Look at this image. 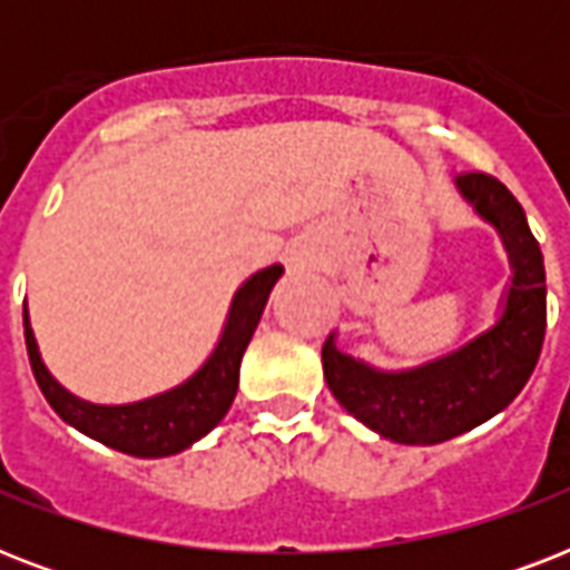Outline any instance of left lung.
I'll use <instances>...</instances> for the list:
<instances>
[{"label":"left lung","mask_w":570,"mask_h":570,"mask_svg":"<svg viewBox=\"0 0 570 570\" xmlns=\"http://www.w3.org/2000/svg\"><path fill=\"white\" fill-rule=\"evenodd\" d=\"M455 186L488 224H494L509 250L514 272L500 320L450 355L402 373H381L343 355L334 346V334L322 346V370L334 399L393 443H443L500 414L530 381L544 343V257L523 206L491 174L464 171L455 177Z\"/></svg>","instance_id":"8db88e82"}]
</instances>
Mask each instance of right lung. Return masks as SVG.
<instances>
[{"instance_id":"1","label":"right lung","mask_w":570,"mask_h":570,"mask_svg":"<svg viewBox=\"0 0 570 570\" xmlns=\"http://www.w3.org/2000/svg\"><path fill=\"white\" fill-rule=\"evenodd\" d=\"M281 275H284L281 266L259 268L257 275H250L233 295L222 340L213 348V355L206 357V364L191 379L165 390L159 396L129 402V405H94V402L67 393L40 361L35 331L29 325V311L22 304V328H26L31 373L52 411L94 441L136 455V459L177 455V452L189 450L195 441H200L206 432H213L224 420V414L230 411L236 387H239L242 355L254 337L268 293Z\"/></svg>"}]
</instances>
